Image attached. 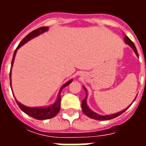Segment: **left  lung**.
Returning a JSON list of instances; mask_svg holds the SVG:
<instances>
[{
    "instance_id": "1",
    "label": "left lung",
    "mask_w": 146,
    "mask_h": 146,
    "mask_svg": "<svg viewBox=\"0 0 146 146\" xmlns=\"http://www.w3.org/2000/svg\"><path fill=\"white\" fill-rule=\"evenodd\" d=\"M123 40H124L125 44L129 45V46L133 49V51H134V52L135 53V54L137 55V57H138V51H137V49H136V48H135V45L134 44V43L130 40V38H129L128 36H126V35H124V38H123ZM83 88H84V89L85 90V92H87V89H86L85 87H84V86H83ZM136 97H137V96H136ZM136 97H135V98L134 99V101L132 102V103L135 102V100L136 99ZM87 99H88V92L86 93V97L82 101V104H81V108H82L83 112L84 113L85 115H87V116H88V117L92 118V119H97V120H108V119H113V118H116V117H117L118 116H119L120 114H122L123 112H125L126 110H127V109H128V108L130 107L132 104L131 103V104L129 106H127L126 109L123 110L122 111H119V112H118V113H113V114H109V115H100V114H98V113L94 112L93 110H92L90 108H89V106H88V104H87Z\"/></svg>"
}]
</instances>
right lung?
I'll list each match as a JSON object with an SVG mask.
<instances>
[{
	"label": "right lung",
	"instance_id": "1",
	"mask_svg": "<svg viewBox=\"0 0 146 146\" xmlns=\"http://www.w3.org/2000/svg\"><path fill=\"white\" fill-rule=\"evenodd\" d=\"M48 30V27H40L39 29H36V30H33L31 33H30L27 36H26L23 38V40L19 43V44L18 45L17 48L15 49V51L14 52V54H13V58H12V60H11V70H10V84H11V91H12V88H11V69H12V66H13V64H14V60L15 57V54H16V52H17L18 49L24 45L26 43L30 40L31 39H33L38 36L39 35H40L42 33H44V32H47ZM73 81V79L68 80L66 83H65L61 87L60 90H59V92L58 94V96L56 99H55V102H54L53 104L50 105L48 106H40V107H29V106H24L22 103H20L18 101L17 99L15 98V101L17 102L18 106H19L22 111H23L24 113L29 115V116H32L33 118L36 119H39V120H43V119H51V118H53L54 116H55L57 115L59 110H60L61 108V92L62 91V89L66 87L70 84V83ZM13 92V91H12ZM13 94V92H12Z\"/></svg>",
	"mask_w": 146,
	"mask_h": 146
}]
</instances>
